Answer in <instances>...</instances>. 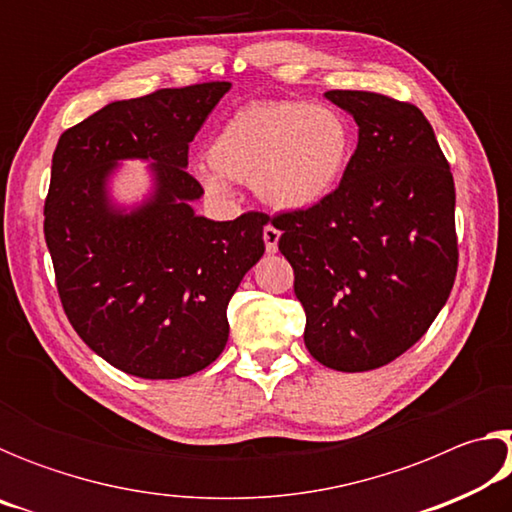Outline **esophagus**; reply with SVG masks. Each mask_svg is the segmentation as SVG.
Returning <instances> with one entry per match:
<instances>
[{
	"mask_svg": "<svg viewBox=\"0 0 512 512\" xmlns=\"http://www.w3.org/2000/svg\"><path fill=\"white\" fill-rule=\"evenodd\" d=\"M277 241H280V230L273 228V225H266V228H264L266 253H275V250H277Z\"/></svg>",
	"mask_w": 512,
	"mask_h": 512,
	"instance_id": "obj_1",
	"label": "esophagus"
}]
</instances>
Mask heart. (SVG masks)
<instances>
[{"label": "heart", "instance_id": "b5f03b06", "mask_svg": "<svg viewBox=\"0 0 512 512\" xmlns=\"http://www.w3.org/2000/svg\"><path fill=\"white\" fill-rule=\"evenodd\" d=\"M352 153V128L339 110L300 99L253 101L237 108L207 146L198 173L212 196L230 183H253L275 210H305L339 185Z\"/></svg>", "mask_w": 512, "mask_h": 512}]
</instances>
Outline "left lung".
<instances>
[{"mask_svg": "<svg viewBox=\"0 0 512 512\" xmlns=\"http://www.w3.org/2000/svg\"><path fill=\"white\" fill-rule=\"evenodd\" d=\"M325 97L357 121V151L334 192L271 223L296 275L309 354L363 372L418 343L445 307L458 268L456 189L413 103L361 90Z\"/></svg>", "mask_w": 512, "mask_h": 512, "instance_id": "8db88e82", "label": "left lung"}]
</instances>
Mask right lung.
<instances>
[{
	"label": "right lung",
	"mask_w": 512,
	"mask_h": 512,
	"mask_svg": "<svg viewBox=\"0 0 512 512\" xmlns=\"http://www.w3.org/2000/svg\"><path fill=\"white\" fill-rule=\"evenodd\" d=\"M228 81L115 101L60 135L45 239L69 323L110 366L142 379L194 375L228 343V302L264 255V212L196 216L203 187L189 142ZM119 159H151L154 194L131 213L109 203Z\"/></svg>",
	"instance_id": "right-lung-1"
}]
</instances>
